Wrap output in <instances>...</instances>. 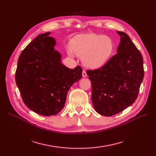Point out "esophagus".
Instances as JSON below:
<instances>
[{"label": "esophagus", "mask_w": 156, "mask_h": 156, "mask_svg": "<svg viewBox=\"0 0 156 156\" xmlns=\"http://www.w3.org/2000/svg\"><path fill=\"white\" fill-rule=\"evenodd\" d=\"M82 75H83V77H86L87 76V74L86 71L83 70V72H82Z\"/></svg>", "instance_id": "esophagus-1"}]
</instances>
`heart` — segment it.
<instances>
[{
	"label": "heart",
	"instance_id": "obj_1",
	"mask_svg": "<svg viewBox=\"0 0 156 156\" xmlns=\"http://www.w3.org/2000/svg\"><path fill=\"white\" fill-rule=\"evenodd\" d=\"M115 50V44L111 37L96 34H78L70 40L69 56L73 53L83 56V62L87 67L97 69L105 66Z\"/></svg>",
	"mask_w": 156,
	"mask_h": 156
}]
</instances>
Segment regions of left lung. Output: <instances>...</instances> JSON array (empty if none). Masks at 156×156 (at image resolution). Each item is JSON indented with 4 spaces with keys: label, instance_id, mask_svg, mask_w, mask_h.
<instances>
[{
    "label": "left lung",
    "instance_id": "left-lung-1",
    "mask_svg": "<svg viewBox=\"0 0 156 156\" xmlns=\"http://www.w3.org/2000/svg\"><path fill=\"white\" fill-rule=\"evenodd\" d=\"M117 53L100 69L87 70L92 83V101L99 114L111 116L131 106L144 77L143 58L128 35L117 31Z\"/></svg>",
    "mask_w": 156,
    "mask_h": 156
}]
</instances>
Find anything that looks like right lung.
<instances>
[{
  "instance_id": "obj_1",
  "label": "right lung",
  "mask_w": 156,
  "mask_h": 156,
  "mask_svg": "<svg viewBox=\"0 0 156 156\" xmlns=\"http://www.w3.org/2000/svg\"><path fill=\"white\" fill-rule=\"evenodd\" d=\"M50 32L37 36L18 59L16 82L28 108L43 116L57 115L65 106L67 94L82 77V68L69 69L61 63V55Z\"/></svg>"
}]
</instances>
